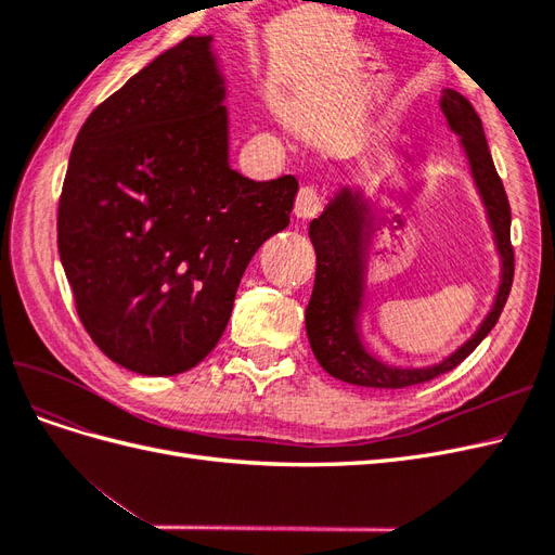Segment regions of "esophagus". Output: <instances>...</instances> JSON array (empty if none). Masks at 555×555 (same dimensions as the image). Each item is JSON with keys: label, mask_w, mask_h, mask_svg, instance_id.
<instances>
[{"label": "esophagus", "mask_w": 555, "mask_h": 555, "mask_svg": "<svg viewBox=\"0 0 555 555\" xmlns=\"http://www.w3.org/2000/svg\"><path fill=\"white\" fill-rule=\"evenodd\" d=\"M324 198L319 194L317 188L312 184H306V188H300L298 196H296V204H294V215L298 220H312V217L322 210Z\"/></svg>", "instance_id": "1"}]
</instances>
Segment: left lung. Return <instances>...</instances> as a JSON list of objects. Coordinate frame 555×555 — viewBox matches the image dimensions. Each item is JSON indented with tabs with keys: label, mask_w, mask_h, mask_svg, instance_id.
I'll list each match as a JSON object with an SVG mask.
<instances>
[{
	"label": "left lung",
	"mask_w": 555,
	"mask_h": 555,
	"mask_svg": "<svg viewBox=\"0 0 555 555\" xmlns=\"http://www.w3.org/2000/svg\"><path fill=\"white\" fill-rule=\"evenodd\" d=\"M440 108L449 129L461 137L469 169L477 182L479 196L489 215L498 255L502 259L500 287L491 312L486 314L477 333L463 343L444 361L428 367H396L379 361L363 347L359 317L363 310L365 266H363V229L367 206L361 192L343 188L324 212L310 222V241L317 251L314 289L306 310V331L314 359L335 379L347 384L371 386V389H402L449 373L491 333L507 304L514 280V249L509 241L512 210L495 171L489 143L477 111L456 90H442Z\"/></svg>",
	"instance_id": "1"
}]
</instances>
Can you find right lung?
<instances>
[{
    "label": "right lung",
    "mask_w": 555,
    "mask_h": 555,
    "mask_svg": "<svg viewBox=\"0 0 555 555\" xmlns=\"http://www.w3.org/2000/svg\"><path fill=\"white\" fill-rule=\"evenodd\" d=\"M212 37H188L99 104L74 143L57 247L94 345L131 373L190 371L220 343L255 251L287 229L294 176L229 166Z\"/></svg>",
    "instance_id": "add662e5"
}]
</instances>
